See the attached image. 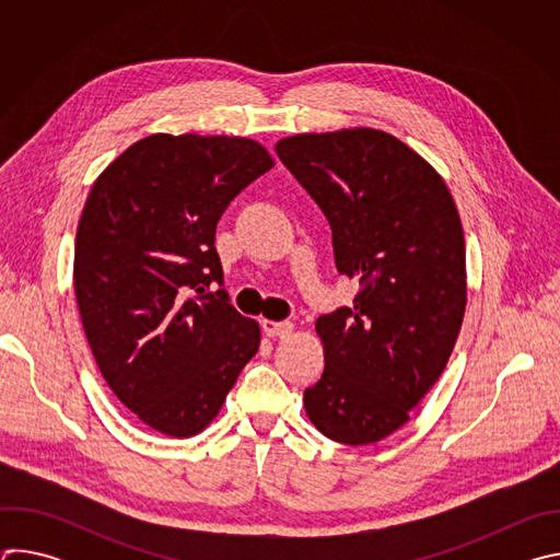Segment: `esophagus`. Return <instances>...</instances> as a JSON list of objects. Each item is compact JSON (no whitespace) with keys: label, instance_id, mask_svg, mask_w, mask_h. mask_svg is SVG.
I'll return each mask as SVG.
<instances>
[{"label":"esophagus","instance_id":"1","mask_svg":"<svg viewBox=\"0 0 560 560\" xmlns=\"http://www.w3.org/2000/svg\"><path fill=\"white\" fill-rule=\"evenodd\" d=\"M261 328L268 337H285L292 332V324L290 322H268V318H264L261 322Z\"/></svg>","mask_w":560,"mask_h":560}]
</instances>
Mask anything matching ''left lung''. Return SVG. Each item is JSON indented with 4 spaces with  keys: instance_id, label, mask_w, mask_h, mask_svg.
Masks as SVG:
<instances>
[{
    "instance_id": "obj_1",
    "label": "left lung",
    "mask_w": 560,
    "mask_h": 560,
    "mask_svg": "<svg viewBox=\"0 0 560 560\" xmlns=\"http://www.w3.org/2000/svg\"><path fill=\"white\" fill-rule=\"evenodd\" d=\"M277 154L332 228L352 305L316 318L326 370L303 392L314 428L368 445L401 428L441 376L465 312V242L441 175L374 128L281 139Z\"/></svg>"
}]
</instances>
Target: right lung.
I'll return each instance as SVG.
<instances>
[{
    "label": "right lung",
    "instance_id": "right-lung-1",
    "mask_svg": "<svg viewBox=\"0 0 560 560\" xmlns=\"http://www.w3.org/2000/svg\"><path fill=\"white\" fill-rule=\"evenodd\" d=\"M272 166L253 139L150 135L86 199L72 272L84 332L110 389L156 432L199 434L259 350V324L223 290L214 232Z\"/></svg>",
    "mask_w": 560,
    "mask_h": 560
}]
</instances>
